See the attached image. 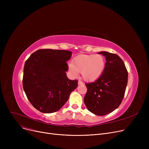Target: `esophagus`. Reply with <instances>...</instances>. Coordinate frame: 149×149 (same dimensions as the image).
Instances as JSON below:
<instances>
[{"mask_svg": "<svg viewBox=\"0 0 149 149\" xmlns=\"http://www.w3.org/2000/svg\"><path fill=\"white\" fill-rule=\"evenodd\" d=\"M78 84H79V85H81V84H83V83L82 81H81L80 80H79V82H78Z\"/></svg>", "mask_w": 149, "mask_h": 149, "instance_id": "1", "label": "esophagus"}]
</instances>
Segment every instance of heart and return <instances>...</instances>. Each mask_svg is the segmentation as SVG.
Here are the masks:
<instances>
[{
    "label": "heart",
    "mask_w": 149,
    "mask_h": 149,
    "mask_svg": "<svg viewBox=\"0 0 149 149\" xmlns=\"http://www.w3.org/2000/svg\"><path fill=\"white\" fill-rule=\"evenodd\" d=\"M106 67V60L101 54L80 55L76 57L73 64L70 63L69 69L76 76L81 72L83 79L88 81H95L102 75Z\"/></svg>",
    "instance_id": "1"
}]
</instances>
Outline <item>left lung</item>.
Instances as JSON below:
<instances>
[{
	"label": "left lung",
	"instance_id": "1",
	"mask_svg": "<svg viewBox=\"0 0 149 149\" xmlns=\"http://www.w3.org/2000/svg\"><path fill=\"white\" fill-rule=\"evenodd\" d=\"M106 58L104 71L98 79L86 83L88 88L84 102L93 114L103 116L118 107L126 91L128 72L122 59L106 51L99 52Z\"/></svg>",
	"mask_w": 149,
	"mask_h": 149
}]
</instances>
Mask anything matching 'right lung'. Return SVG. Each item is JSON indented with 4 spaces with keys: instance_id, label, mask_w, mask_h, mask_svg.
Instances as JSON below:
<instances>
[{
    "instance_id": "right-lung-1",
    "label": "right lung",
    "mask_w": 149,
    "mask_h": 149,
    "mask_svg": "<svg viewBox=\"0 0 149 149\" xmlns=\"http://www.w3.org/2000/svg\"><path fill=\"white\" fill-rule=\"evenodd\" d=\"M72 52L39 49L30 56L23 69V88L31 104L45 113L57 112L64 106L78 86V81L69 80L66 61Z\"/></svg>"
}]
</instances>
